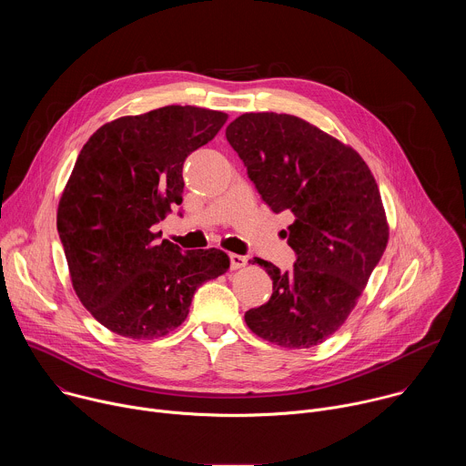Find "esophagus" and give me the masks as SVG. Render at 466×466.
<instances>
[{"instance_id": "1", "label": "esophagus", "mask_w": 466, "mask_h": 466, "mask_svg": "<svg viewBox=\"0 0 466 466\" xmlns=\"http://www.w3.org/2000/svg\"><path fill=\"white\" fill-rule=\"evenodd\" d=\"M230 268L236 271V269H241L247 265V256H241V254H230Z\"/></svg>"}]
</instances>
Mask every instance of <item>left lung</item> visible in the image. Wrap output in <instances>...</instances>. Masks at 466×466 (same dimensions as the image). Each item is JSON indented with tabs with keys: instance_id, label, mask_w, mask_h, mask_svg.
Instances as JSON below:
<instances>
[{
	"instance_id": "1",
	"label": "left lung",
	"mask_w": 466,
	"mask_h": 466,
	"mask_svg": "<svg viewBox=\"0 0 466 466\" xmlns=\"http://www.w3.org/2000/svg\"><path fill=\"white\" fill-rule=\"evenodd\" d=\"M227 140L275 214L291 212V273L254 258L273 280L268 304L247 326L284 349H309L338 331L378 265L389 225L365 160L315 125L289 114H241Z\"/></svg>"
}]
</instances>
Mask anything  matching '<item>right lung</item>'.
Instances as JSON below:
<instances>
[{
    "label": "right lung",
    "mask_w": 466,
    "mask_h": 466,
    "mask_svg": "<svg viewBox=\"0 0 466 466\" xmlns=\"http://www.w3.org/2000/svg\"><path fill=\"white\" fill-rule=\"evenodd\" d=\"M227 114L169 105L99 127L58 201L56 230L83 306L110 331L157 339L178 328L197 288L230 268L219 248L184 250L153 227L182 203V166Z\"/></svg>",
    "instance_id": "1"
}]
</instances>
